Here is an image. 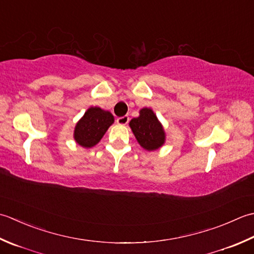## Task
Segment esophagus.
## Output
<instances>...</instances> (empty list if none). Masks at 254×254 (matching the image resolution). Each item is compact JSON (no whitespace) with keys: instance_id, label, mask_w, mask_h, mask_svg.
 I'll return each instance as SVG.
<instances>
[{"instance_id":"esophagus-1","label":"esophagus","mask_w":254,"mask_h":254,"mask_svg":"<svg viewBox=\"0 0 254 254\" xmlns=\"http://www.w3.org/2000/svg\"><path fill=\"white\" fill-rule=\"evenodd\" d=\"M129 122V117L128 116H123V117H118L116 120V123L118 125H122V126H125L127 125Z\"/></svg>"}]
</instances>
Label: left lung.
Masks as SVG:
<instances>
[{"label":"left lung","mask_w":254,"mask_h":254,"mask_svg":"<svg viewBox=\"0 0 254 254\" xmlns=\"http://www.w3.org/2000/svg\"><path fill=\"white\" fill-rule=\"evenodd\" d=\"M129 127L131 128L140 147L147 151L158 150L165 142L167 134L164 128L151 108H141L139 111V116L129 122Z\"/></svg>","instance_id":"1"}]
</instances>
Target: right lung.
<instances>
[{
    "instance_id": "right-lung-1",
    "label": "right lung",
    "mask_w": 254,
    "mask_h": 254,
    "mask_svg": "<svg viewBox=\"0 0 254 254\" xmlns=\"http://www.w3.org/2000/svg\"><path fill=\"white\" fill-rule=\"evenodd\" d=\"M114 116L110 111L91 106L76 123L73 138L79 146L92 148L101 141L107 129L114 124Z\"/></svg>"
}]
</instances>
